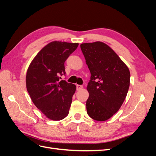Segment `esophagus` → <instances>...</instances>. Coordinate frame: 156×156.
Segmentation results:
<instances>
[{
	"mask_svg": "<svg viewBox=\"0 0 156 156\" xmlns=\"http://www.w3.org/2000/svg\"><path fill=\"white\" fill-rule=\"evenodd\" d=\"M76 87H77V90H82L83 88V86L79 85V84H77Z\"/></svg>",
	"mask_w": 156,
	"mask_h": 156,
	"instance_id": "obj_1",
	"label": "esophagus"
}]
</instances>
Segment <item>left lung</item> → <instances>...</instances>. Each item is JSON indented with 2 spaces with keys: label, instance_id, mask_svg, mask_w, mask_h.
Here are the masks:
<instances>
[{
  "label": "left lung",
  "instance_id": "1",
  "mask_svg": "<svg viewBox=\"0 0 156 156\" xmlns=\"http://www.w3.org/2000/svg\"><path fill=\"white\" fill-rule=\"evenodd\" d=\"M91 73L87 87L88 116L105 121L118 112L125 100L130 83L128 67L109 46L101 41L81 44Z\"/></svg>",
  "mask_w": 156,
  "mask_h": 156
}]
</instances>
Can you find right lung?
I'll return each mask as SVG.
<instances>
[{"label": "right lung", "mask_w": 156, "mask_h": 156, "mask_svg": "<svg viewBox=\"0 0 156 156\" xmlns=\"http://www.w3.org/2000/svg\"><path fill=\"white\" fill-rule=\"evenodd\" d=\"M78 43L53 41L33 58L28 68L26 87L35 106L48 118L58 121L69 113L76 86L60 81L65 74L64 62Z\"/></svg>", "instance_id": "right-lung-1"}]
</instances>
